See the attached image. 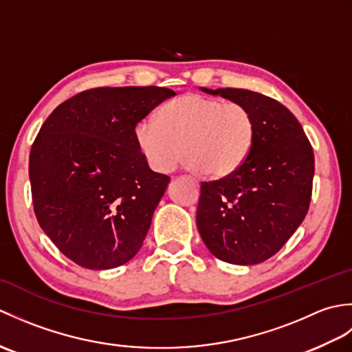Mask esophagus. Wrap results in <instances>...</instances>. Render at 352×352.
<instances>
[{"label":"esophagus","instance_id":"1","mask_svg":"<svg viewBox=\"0 0 352 352\" xmlns=\"http://www.w3.org/2000/svg\"><path fill=\"white\" fill-rule=\"evenodd\" d=\"M192 180H193V182H195V184H197V186H198V182H197V180H195V178H192Z\"/></svg>","mask_w":352,"mask_h":352}]
</instances>
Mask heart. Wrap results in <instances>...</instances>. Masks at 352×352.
Instances as JSON below:
<instances>
[{
    "label": "heart",
    "instance_id": "heart-1",
    "mask_svg": "<svg viewBox=\"0 0 352 352\" xmlns=\"http://www.w3.org/2000/svg\"><path fill=\"white\" fill-rule=\"evenodd\" d=\"M256 121L241 102H223L186 94L157 111V121H140L134 139L149 166L157 172L174 169L183 151L190 170L206 169L213 177L234 172L248 157Z\"/></svg>",
    "mask_w": 352,
    "mask_h": 352
}]
</instances>
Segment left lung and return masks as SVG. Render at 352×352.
<instances>
[{
	"label": "left lung",
	"instance_id": "obj_1",
	"mask_svg": "<svg viewBox=\"0 0 352 352\" xmlns=\"http://www.w3.org/2000/svg\"><path fill=\"white\" fill-rule=\"evenodd\" d=\"M203 91L248 107L256 138L234 172L201 183L198 231L216 258L257 265L283 248L309 212L313 148L298 119L271 96L234 87Z\"/></svg>",
	"mask_w": 352,
	"mask_h": 352
}]
</instances>
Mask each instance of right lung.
I'll return each mask as SVG.
<instances>
[{
    "label": "right lung",
    "instance_id": "1",
    "mask_svg": "<svg viewBox=\"0 0 352 352\" xmlns=\"http://www.w3.org/2000/svg\"><path fill=\"white\" fill-rule=\"evenodd\" d=\"M168 87H94L57 106L28 162L34 214L58 251L81 267L131 260L169 177L149 169L134 129Z\"/></svg>",
    "mask_w": 352,
    "mask_h": 352
}]
</instances>
